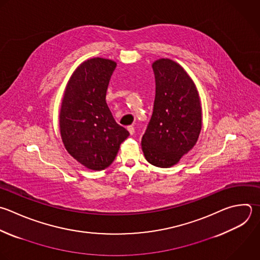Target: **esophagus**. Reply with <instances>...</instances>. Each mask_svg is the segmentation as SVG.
I'll use <instances>...</instances> for the list:
<instances>
[{"label": "esophagus", "instance_id": "obj_1", "mask_svg": "<svg viewBox=\"0 0 260 260\" xmlns=\"http://www.w3.org/2000/svg\"><path fill=\"white\" fill-rule=\"evenodd\" d=\"M128 131H129V133L131 134V135H133L134 134V132H135V129H134V127L133 126H128Z\"/></svg>", "mask_w": 260, "mask_h": 260}]
</instances>
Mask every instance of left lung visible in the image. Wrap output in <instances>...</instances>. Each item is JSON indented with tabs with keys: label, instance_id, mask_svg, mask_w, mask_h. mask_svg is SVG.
Masks as SVG:
<instances>
[{
	"label": "left lung",
	"instance_id": "1",
	"mask_svg": "<svg viewBox=\"0 0 260 260\" xmlns=\"http://www.w3.org/2000/svg\"><path fill=\"white\" fill-rule=\"evenodd\" d=\"M152 69L155 100L141 147L149 164L171 168L197 142L202 127L201 104L195 83L177 62L158 59Z\"/></svg>",
	"mask_w": 260,
	"mask_h": 260
}]
</instances>
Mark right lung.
<instances>
[{
  "label": "right lung",
  "mask_w": 260,
  "mask_h": 260,
  "mask_svg": "<svg viewBox=\"0 0 260 260\" xmlns=\"http://www.w3.org/2000/svg\"><path fill=\"white\" fill-rule=\"evenodd\" d=\"M117 63L92 58L71 75L62 100L59 126L65 148L89 170L102 171L114 161L129 132L116 123L106 94Z\"/></svg>",
  "instance_id": "obj_1"
}]
</instances>
